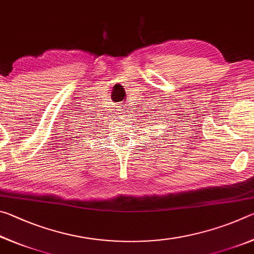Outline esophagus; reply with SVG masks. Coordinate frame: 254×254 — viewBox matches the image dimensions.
I'll return each instance as SVG.
<instances>
[{
	"label": "esophagus",
	"instance_id": "1",
	"mask_svg": "<svg viewBox=\"0 0 254 254\" xmlns=\"http://www.w3.org/2000/svg\"><path fill=\"white\" fill-rule=\"evenodd\" d=\"M118 107H120L119 111H120V114H121V117H128V115L131 114L132 109L128 104L121 105V106H118Z\"/></svg>",
	"mask_w": 254,
	"mask_h": 254
}]
</instances>
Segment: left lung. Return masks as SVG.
Returning a JSON list of instances; mask_svg holds the SVG:
<instances>
[{
    "label": "left lung",
    "instance_id": "1",
    "mask_svg": "<svg viewBox=\"0 0 254 254\" xmlns=\"http://www.w3.org/2000/svg\"><path fill=\"white\" fill-rule=\"evenodd\" d=\"M148 117H150V115H148Z\"/></svg>",
    "mask_w": 254,
    "mask_h": 254
}]
</instances>
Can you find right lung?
Instances as JSON below:
<instances>
[{"instance_id": "right-lung-1", "label": "right lung", "mask_w": 254, "mask_h": 254, "mask_svg": "<svg viewBox=\"0 0 254 254\" xmlns=\"http://www.w3.org/2000/svg\"><path fill=\"white\" fill-rule=\"evenodd\" d=\"M94 117H95V115H94ZM92 121H94V120H92Z\"/></svg>"}]
</instances>
